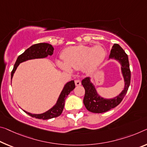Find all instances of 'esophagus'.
I'll list each match as a JSON object with an SVG mask.
<instances>
[{"label": "esophagus", "mask_w": 147, "mask_h": 147, "mask_svg": "<svg viewBox=\"0 0 147 147\" xmlns=\"http://www.w3.org/2000/svg\"><path fill=\"white\" fill-rule=\"evenodd\" d=\"M74 83H75V85L76 86H78L81 85V80H79V79H76V80H74Z\"/></svg>", "instance_id": "1"}]
</instances>
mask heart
<instances>
[{
  "label": "heart",
  "instance_id": "1",
  "mask_svg": "<svg viewBox=\"0 0 147 147\" xmlns=\"http://www.w3.org/2000/svg\"><path fill=\"white\" fill-rule=\"evenodd\" d=\"M106 50L103 46L96 45L94 47L79 45L65 48L61 53L64 62L57 61V65L64 71L70 72L71 69H84L92 71L102 63L106 57Z\"/></svg>",
  "mask_w": 147,
  "mask_h": 147
}]
</instances>
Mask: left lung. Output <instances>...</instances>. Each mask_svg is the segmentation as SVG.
<instances>
[{
  "label": "left lung",
  "instance_id": "left-lung-1",
  "mask_svg": "<svg viewBox=\"0 0 147 147\" xmlns=\"http://www.w3.org/2000/svg\"><path fill=\"white\" fill-rule=\"evenodd\" d=\"M109 58L118 60L122 65V72L124 78L125 87L122 93L111 99H105L99 96L94 86L90 82V78H86L82 81L85 89L84 104L88 111L94 113H103L115 108L122 101L129 88L131 81V71L129 69L127 55L118 44H114L111 50Z\"/></svg>",
  "mask_w": 147,
  "mask_h": 147
}]
</instances>
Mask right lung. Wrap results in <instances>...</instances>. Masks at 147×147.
<instances>
[{
    "mask_svg": "<svg viewBox=\"0 0 147 147\" xmlns=\"http://www.w3.org/2000/svg\"><path fill=\"white\" fill-rule=\"evenodd\" d=\"M53 50H54V48H53V46L48 43L36 44L27 49L22 54L18 56L17 60H16V63L13 66V69L11 73V79L12 78L13 74H14L18 66L21 63L29 59H36V58H44L47 57L48 55H52L53 53ZM74 88H75V84H74V80L67 83L59 95L56 105L50 110L46 112V113L40 114V115H32V114L27 113L25 111H23L26 113L27 115H30L33 118H37V119L48 120L53 118L57 117V116L61 115L63 110L65 99H66L67 95L70 94L71 91H73L74 89Z\"/></svg>",
    "mask_w": 147,
    "mask_h": 147,
    "instance_id": "right-lung-1",
    "label": "right lung"
}]
</instances>
